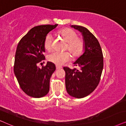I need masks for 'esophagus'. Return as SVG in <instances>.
<instances>
[{"label":"esophagus","mask_w":126,"mask_h":126,"mask_svg":"<svg viewBox=\"0 0 126 126\" xmlns=\"http://www.w3.org/2000/svg\"><path fill=\"white\" fill-rule=\"evenodd\" d=\"M62 67L61 66H56V70H59V69H60V68H62Z\"/></svg>","instance_id":"esophagus-1"}]
</instances>
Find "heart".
<instances>
[{
    "mask_svg": "<svg viewBox=\"0 0 126 126\" xmlns=\"http://www.w3.org/2000/svg\"><path fill=\"white\" fill-rule=\"evenodd\" d=\"M59 34L67 43L66 49L71 53L74 58H78L83 54L85 51V43L83 38L78 37L76 32L70 28H65L59 31ZM52 37L48 34L45 38L44 46L47 51H51L52 48ZM71 55L68 52H53L48 55L47 59L54 64L61 66L71 59Z\"/></svg>",
    "mask_w": 126,
    "mask_h": 126,
    "instance_id": "b5f03b06",
    "label": "heart"
}]
</instances>
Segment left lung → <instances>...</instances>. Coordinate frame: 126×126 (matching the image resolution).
I'll list each match as a JSON object with an SVG mask.
<instances>
[{"mask_svg":"<svg viewBox=\"0 0 126 126\" xmlns=\"http://www.w3.org/2000/svg\"><path fill=\"white\" fill-rule=\"evenodd\" d=\"M82 34L85 52L74 64L79 69L64 67L65 83L69 95L81 98L92 93L100 81L103 69V55L98 40L88 29L81 26H71Z\"/></svg>","mask_w":126,"mask_h":126,"instance_id":"1","label":"left lung"}]
</instances>
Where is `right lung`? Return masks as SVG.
Here are the masks:
<instances>
[{"label":"right lung","instance_id":"obj_1","mask_svg":"<svg viewBox=\"0 0 126 126\" xmlns=\"http://www.w3.org/2000/svg\"><path fill=\"white\" fill-rule=\"evenodd\" d=\"M57 26L58 24L35 26L21 38L17 46L14 74L21 89L29 96L40 98L49 92L50 78L56 70L55 64L48 62L41 68L37 66L45 59V38Z\"/></svg>","mask_w":126,"mask_h":126}]
</instances>
